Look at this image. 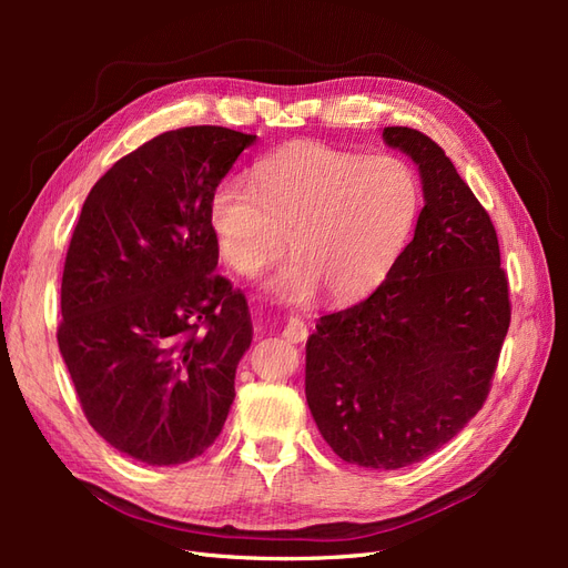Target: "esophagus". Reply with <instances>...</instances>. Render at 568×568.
I'll list each match as a JSON object with an SVG mask.
<instances>
[{"label":"esophagus","instance_id":"1","mask_svg":"<svg viewBox=\"0 0 568 568\" xmlns=\"http://www.w3.org/2000/svg\"><path fill=\"white\" fill-rule=\"evenodd\" d=\"M307 334H311V332H307V324L301 317H288L284 332H282V336L288 343H303L307 338Z\"/></svg>","mask_w":568,"mask_h":568}]
</instances>
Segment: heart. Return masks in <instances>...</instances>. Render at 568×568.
<instances>
[{"instance_id":"b5f03b06","label":"heart","mask_w":568,"mask_h":568,"mask_svg":"<svg viewBox=\"0 0 568 568\" xmlns=\"http://www.w3.org/2000/svg\"><path fill=\"white\" fill-rule=\"evenodd\" d=\"M422 211L419 180L403 159L365 156L320 142H296L222 180L209 220L217 251L234 272L253 277L288 246L296 257L270 288L284 301L355 298L386 280Z\"/></svg>"}]
</instances>
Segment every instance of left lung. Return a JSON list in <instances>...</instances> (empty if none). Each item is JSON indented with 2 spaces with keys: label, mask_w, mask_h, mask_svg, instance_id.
<instances>
[{
  "label": "left lung",
  "mask_w": 568,
  "mask_h": 568,
  "mask_svg": "<svg viewBox=\"0 0 568 568\" xmlns=\"http://www.w3.org/2000/svg\"><path fill=\"white\" fill-rule=\"evenodd\" d=\"M419 165L415 239L372 296L324 315L305 346V398L332 450L367 469L434 455L484 407L511 320L488 211L419 130L386 128Z\"/></svg>",
  "instance_id": "1"
}]
</instances>
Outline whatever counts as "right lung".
Masks as SVG:
<instances>
[{"mask_svg": "<svg viewBox=\"0 0 568 568\" xmlns=\"http://www.w3.org/2000/svg\"><path fill=\"white\" fill-rule=\"evenodd\" d=\"M253 142L217 125L163 132L82 205L59 351L94 432L136 462L184 464L225 426L253 329L246 296L215 272L209 205Z\"/></svg>", "mask_w": 568, "mask_h": 568, "instance_id": "add662e5", "label": "right lung"}]
</instances>
